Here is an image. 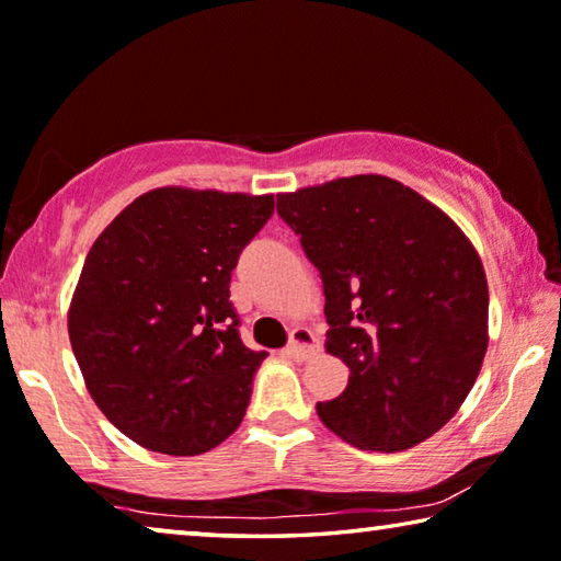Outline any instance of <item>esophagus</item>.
Here are the masks:
<instances>
[{
    "instance_id": "esophagus-1",
    "label": "esophagus",
    "mask_w": 561,
    "mask_h": 561,
    "mask_svg": "<svg viewBox=\"0 0 561 561\" xmlns=\"http://www.w3.org/2000/svg\"><path fill=\"white\" fill-rule=\"evenodd\" d=\"M318 353V341L308 328H296L290 333V343L286 347V355L293 360H308L310 355Z\"/></svg>"
}]
</instances>
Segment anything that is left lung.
<instances>
[{
  "instance_id": "8db88e82",
  "label": "left lung",
  "mask_w": 561,
  "mask_h": 561,
  "mask_svg": "<svg viewBox=\"0 0 561 561\" xmlns=\"http://www.w3.org/2000/svg\"><path fill=\"white\" fill-rule=\"evenodd\" d=\"M278 216L323 278L325 351L351 367L347 388L318 402L320 420L378 453L433 437L488 353V275L470 238L378 173L278 194Z\"/></svg>"
}]
</instances>
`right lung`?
I'll use <instances>...</instances> for the list:
<instances>
[{
	"label": "right lung",
	"instance_id": "right-lung-1",
	"mask_svg": "<svg viewBox=\"0 0 561 561\" xmlns=\"http://www.w3.org/2000/svg\"><path fill=\"white\" fill-rule=\"evenodd\" d=\"M273 196L153 188L104 228L69 308L96 408L151 453L201 455L236 433L265 353L238 335L231 271Z\"/></svg>",
	"mask_w": 561,
	"mask_h": 561
}]
</instances>
